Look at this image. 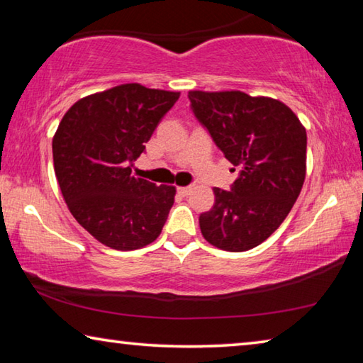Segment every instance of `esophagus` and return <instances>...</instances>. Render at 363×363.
<instances>
[{
  "label": "esophagus",
  "instance_id": "obj_1",
  "mask_svg": "<svg viewBox=\"0 0 363 363\" xmlns=\"http://www.w3.org/2000/svg\"><path fill=\"white\" fill-rule=\"evenodd\" d=\"M190 192H192V187L187 186V187H177V194L182 195V196H187Z\"/></svg>",
  "mask_w": 363,
  "mask_h": 363
}]
</instances>
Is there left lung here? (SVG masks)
Listing matches in <instances>:
<instances>
[{"label": "left lung", "mask_w": 363, "mask_h": 363, "mask_svg": "<svg viewBox=\"0 0 363 363\" xmlns=\"http://www.w3.org/2000/svg\"><path fill=\"white\" fill-rule=\"evenodd\" d=\"M190 107L240 174L230 190L214 187V205L200 214L213 247L240 253L279 229L306 177V128L284 102L242 91H189Z\"/></svg>", "instance_id": "1"}]
</instances>
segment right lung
Masks as SVG:
<instances>
[{
	"mask_svg": "<svg viewBox=\"0 0 363 363\" xmlns=\"http://www.w3.org/2000/svg\"><path fill=\"white\" fill-rule=\"evenodd\" d=\"M179 93L139 83L115 86L73 104L52 139L54 171L73 218L120 251L157 240L176 187L131 174L133 162Z\"/></svg>",
	"mask_w": 363,
	"mask_h": 363,
	"instance_id": "right-lung-1",
	"label": "right lung"
}]
</instances>
